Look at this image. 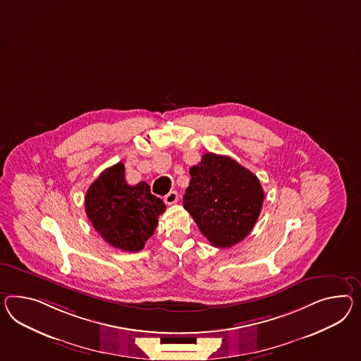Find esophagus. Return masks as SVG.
<instances>
[{
	"mask_svg": "<svg viewBox=\"0 0 361 361\" xmlns=\"http://www.w3.org/2000/svg\"><path fill=\"white\" fill-rule=\"evenodd\" d=\"M178 202V194L176 191H170L169 194L165 196V203L171 205V204H176Z\"/></svg>",
	"mask_w": 361,
	"mask_h": 361,
	"instance_id": "34e87169",
	"label": "esophagus"
}]
</instances>
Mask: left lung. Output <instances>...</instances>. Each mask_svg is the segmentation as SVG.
Here are the masks:
<instances>
[{"label":"left lung","mask_w":361,"mask_h":361,"mask_svg":"<svg viewBox=\"0 0 361 361\" xmlns=\"http://www.w3.org/2000/svg\"><path fill=\"white\" fill-rule=\"evenodd\" d=\"M183 208L214 247H231L258 220L264 192L257 176L226 156L205 153L190 169Z\"/></svg>","instance_id":"obj_1"}]
</instances>
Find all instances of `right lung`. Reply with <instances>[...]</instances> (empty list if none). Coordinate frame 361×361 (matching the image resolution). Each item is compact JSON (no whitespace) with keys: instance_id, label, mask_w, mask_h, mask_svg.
Masks as SVG:
<instances>
[{"instance_id":"1","label":"right lung","mask_w":361,"mask_h":361,"mask_svg":"<svg viewBox=\"0 0 361 361\" xmlns=\"http://www.w3.org/2000/svg\"><path fill=\"white\" fill-rule=\"evenodd\" d=\"M165 209L148 183H127L121 162L106 169L85 196V211L94 229L112 247L130 252L144 249Z\"/></svg>"}]
</instances>
